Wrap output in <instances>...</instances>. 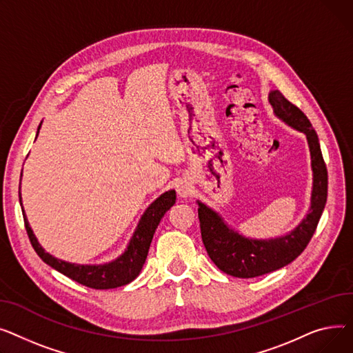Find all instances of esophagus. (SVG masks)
Returning a JSON list of instances; mask_svg holds the SVG:
<instances>
[{
  "label": "esophagus",
  "instance_id": "1",
  "mask_svg": "<svg viewBox=\"0 0 353 353\" xmlns=\"http://www.w3.org/2000/svg\"><path fill=\"white\" fill-rule=\"evenodd\" d=\"M176 192L181 198H188L192 192H194V186L190 181L182 179L178 185H176Z\"/></svg>",
  "mask_w": 353,
  "mask_h": 353
}]
</instances>
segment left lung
<instances>
[{"instance_id":"1","label":"left lung","mask_w":353,"mask_h":353,"mask_svg":"<svg viewBox=\"0 0 353 353\" xmlns=\"http://www.w3.org/2000/svg\"><path fill=\"white\" fill-rule=\"evenodd\" d=\"M269 103L288 127L303 132L310 152L312 168V192L306 216L291 232L276 238L256 239L239 234L223 218L198 202V216L205 250L222 272L235 278H255L274 272L295 261L314 236L327 198V171L323 162L319 138L307 117L289 102L278 90L268 95Z\"/></svg>"}]
</instances>
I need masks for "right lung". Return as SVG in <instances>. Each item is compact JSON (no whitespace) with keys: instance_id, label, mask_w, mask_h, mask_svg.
Instances as JSON below:
<instances>
[{"instance_id":"obj_1","label":"right lung","mask_w":353,"mask_h":353,"mask_svg":"<svg viewBox=\"0 0 353 353\" xmlns=\"http://www.w3.org/2000/svg\"><path fill=\"white\" fill-rule=\"evenodd\" d=\"M41 123H43V121H41ZM41 123L37 130V137L41 128ZM21 176H23V174H21ZM175 199H176V194L174 190L161 194L142 214L135 231L125 248V251H123L114 261L99 263V265L72 263V262L58 259L51 254L46 252V250L39 245L37 236L31 230L24 208H23V215H24L26 230L31 241V245L35 250V252L38 254V256L47 265H50L51 268L55 269V271L71 278L72 281L81 285H85L92 289H112V288L123 286L132 282L139 275L141 269L145 263V259H147L155 230L158 228L165 212H167L175 203ZM19 203L23 205V202H21V192H19Z\"/></svg>"}]
</instances>
